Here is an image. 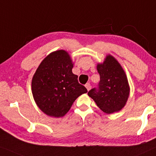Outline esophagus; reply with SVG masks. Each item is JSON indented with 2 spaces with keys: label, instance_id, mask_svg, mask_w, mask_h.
<instances>
[{
  "label": "esophagus",
  "instance_id": "obj_1",
  "mask_svg": "<svg viewBox=\"0 0 156 156\" xmlns=\"http://www.w3.org/2000/svg\"><path fill=\"white\" fill-rule=\"evenodd\" d=\"M85 87H86V88H87V90H88V91H89V90L91 89V85H90V83H87L85 84Z\"/></svg>",
  "mask_w": 156,
  "mask_h": 156
}]
</instances>
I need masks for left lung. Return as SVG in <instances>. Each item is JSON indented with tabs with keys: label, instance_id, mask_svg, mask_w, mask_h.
I'll return each instance as SVG.
<instances>
[{
	"label": "left lung",
	"instance_id": "obj_1",
	"mask_svg": "<svg viewBox=\"0 0 156 156\" xmlns=\"http://www.w3.org/2000/svg\"><path fill=\"white\" fill-rule=\"evenodd\" d=\"M97 70L100 74L98 85L90 90L88 95L105 113L122 110L129 95L128 80L122 67L108 55L103 63L98 65Z\"/></svg>",
	"mask_w": 156,
	"mask_h": 156
}]
</instances>
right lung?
<instances>
[{"label": "right lung", "mask_w": 156, "mask_h": 156, "mask_svg": "<svg viewBox=\"0 0 156 156\" xmlns=\"http://www.w3.org/2000/svg\"><path fill=\"white\" fill-rule=\"evenodd\" d=\"M73 64L63 50L48 55L34 73L32 91L37 106L50 116L61 117L69 111L80 95L87 90L72 73Z\"/></svg>", "instance_id": "right-lung-1"}]
</instances>
